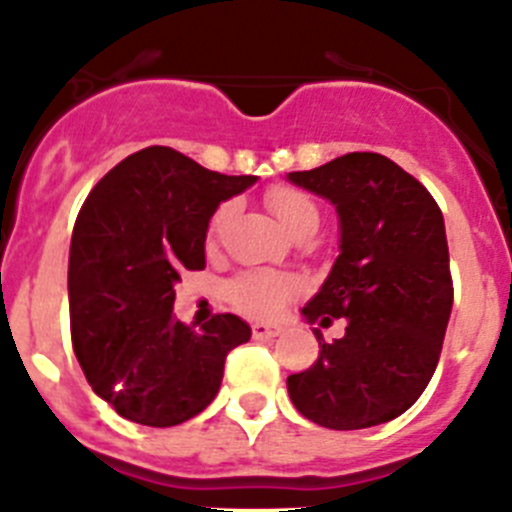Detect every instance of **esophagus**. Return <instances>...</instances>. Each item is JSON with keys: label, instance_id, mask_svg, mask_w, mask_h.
Segmentation results:
<instances>
[{"label": "esophagus", "instance_id": "34e87169", "mask_svg": "<svg viewBox=\"0 0 512 512\" xmlns=\"http://www.w3.org/2000/svg\"><path fill=\"white\" fill-rule=\"evenodd\" d=\"M283 333V328L275 326V323H255L252 326V336L255 338H275Z\"/></svg>", "mask_w": 512, "mask_h": 512}]
</instances>
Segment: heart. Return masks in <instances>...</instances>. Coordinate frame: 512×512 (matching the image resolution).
<instances>
[{
    "label": "heart",
    "instance_id": "1",
    "mask_svg": "<svg viewBox=\"0 0 512 512\" xmlns=\"http://www.w3.org/2000/svg\"><path fill=\"white\" fill-rule=\"evenodd\" d=\"M265 202L270 207V212L280 219L285 229L290 234H305L315 232L318 222H321V214L315 207L313 199L305 194V191L295 189V186L278 184L270 186L265 191ZM234 204L224 202L219 204L217 212L209 219V242H217L222 237L224 227L232 219ZM298 293V280L293 275H285V272H272V270H247L240 272L232 283L227 285V298L229 303L237 310L247 315H275L285 305V300L290 295Z\"/></svg>",
    "mask_w": 512,
    "mask_h": 512
}]
</instances>
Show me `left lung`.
Wrapping results in <instances>:
<instances>
[{"label": "left lung", "instance_id": "obj_1", "mask_svg": "<svg viewBox=\"0 0 512 512\" xmlns=\"http://www.w3.org/2000/svg\"><path fill=\"white\" fill-rule=\"evenodd\" d=\"M293 184L328 199L341 222V255L303 308L308 323L336 317L347 333L322 341L310 369L288 376L295 409L328 429H366L396 419L437 369L452 313L450 250L437 202L381 154H346Z\"/></svg>", "mask_w": 512, "mask_h": 512}]
</instances>
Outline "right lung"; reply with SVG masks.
<instances>
[{
  "label": "right lung",
  "instance_id": "add662e5",
  "mask_svg": "<svg viewBox=\"0 0 512 512\" xmlns=\"http://www.w3.org/2000/svg\"><path fill=\"white\" fill-rule=\"evenodd\" d=\"M257 176H227L169 146L113 166L85 199L70 242V333L95 394L123 419L174 427L212 404L224 358L252 331L232 313L202 328L174 318V285L202 270L209 219Z\"/></svg>",
  "mask_w": 512,
  "mask_h": 512
}]
</instances>
